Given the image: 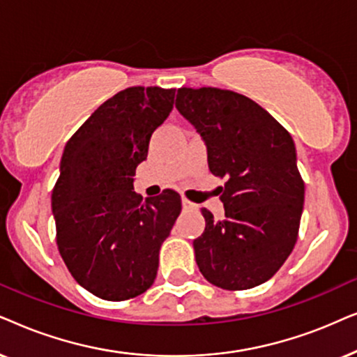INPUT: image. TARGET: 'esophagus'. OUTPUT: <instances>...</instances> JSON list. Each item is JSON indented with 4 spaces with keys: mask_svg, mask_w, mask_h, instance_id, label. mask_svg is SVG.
Instances as JSON below:
<instances>
[{
    "mask_svg": "<svg viewBox=\"0 0 357 357\" xmlns=\"http://www.w3.org/2000/svg\"><path fill=\"white\" fill-rule=\"evenodd\" d=\"M183 208H186V211H196L197 206L191 201H188V199H183Z\"/></svg>",
    "mask_w": 357,
    "mask_h": 357,
    "instance_id": "obj_1",
    "label": "esophagus"
}]
</instances>
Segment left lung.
<instances>
[{
  "label": "left lung",
  "mask_w": 357,
  "mask_h": 357,
  "mask_svg": "<svg viewBox=\"0 0 357 357\" xmlns=\"http://www.w3.org/2000/svg\"><path fill=\"white\" fill-rule=\"evenodd\" d=\"M176 109L201 135L225 218L201 208L206 230L192 241L204 278L227 291L269 281L292 253L305 188L292 137L243 94L218 88H181Z\"/></svg>",
  "instance_id": "obj_1"
}]
</instances>
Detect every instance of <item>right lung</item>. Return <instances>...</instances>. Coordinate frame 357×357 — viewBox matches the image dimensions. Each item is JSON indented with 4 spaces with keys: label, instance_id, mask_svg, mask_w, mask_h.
I'll list each match as a JSON object with an SVG mask.
<instances>
[{
    "label": "right lung",
    "instance_id": "add662e5",
    "mask_svg": "<svg viewBox=\"0 0 357 357\" xmlns=\"http://www.w3.org/2000/svg\"><path fill=\"white\" fill-rule=\"evenodd\" d=\"M176 89L132 86L101 104L65 145L52 192L56 245L79 286L104 301L151 287L163 241L181 212L166 189L145 201L134 191L153 132L173 111Z\"/></svg>",
    "mask_w": 357,
    "mask_h": 357
}]
</instances>
